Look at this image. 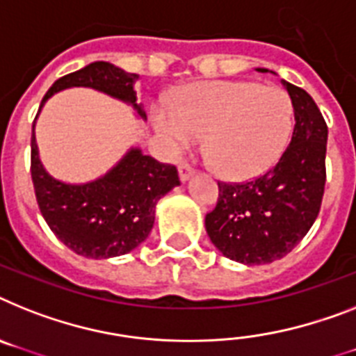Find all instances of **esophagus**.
<instances>
[{
	"instance_id": "obj_1",
	"label": "esophagus",
	"mask_w": 356,
	"mask_h": 356,
	"mask_svg": "<svg viewBox=\"0 0 356 356\" xmlns=\"http://www.w3.org/2000/svg\"><path fill=\"white\" fill-rule=\"evenodd\" d=\"M192 175H193V168L190 166V164L183 163L181 166H179V177H181V181H183V183L192 177Z\"/></svg>"
}]
</instances>
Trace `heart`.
Instances as JSON below:
<instances>
[{
	"label": "heart",
	"mask_w": 356,
	"mask_h": 356,
	"mask_svg": "<svg viewBox=\"0 0 356 356\" xmlns=\"http://www.w3.org/2000/svg\"><path fill=\"white\" fill-rule=\"evenodd\" d=\"M295 106L288 92L244 81L188 86L173 108L155 115L157 132L172 154L204 137V150L228 179L257 177L284 154L293 132Z\"/></svg>",
	"instance_id": "obj_1"
}]
</instances>
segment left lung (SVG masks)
Listing matches in <instances>:
<instances>
[{
  "instance_id": "left-lung-1",
  "label": "left lung",
  "mask_w": 356,
  "mask_h": 356,
  "mask_svg": "<svg viewBox=\"0 0 356 356\" xmlns=\"http://www.w3.org/2000/svg\"><path fill=\"white\" fill-rule=\"evenodd\" d=\"M282 85L295 106L289 146L259 177L244 183L219 181L217 204L204 219L219 252L248 266L288 255L318 217L324 195L327 124L304 88L288 81Z\"/></svg>"
}]
</instances>
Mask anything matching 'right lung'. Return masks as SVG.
<instances>
[{"mask_svg": "<svg viewBox=\"0 0 356 356\" xmlns=\"http://www.w3.org/2000/svg\"><path fill=\"white\" fill-rule=\"evenodd\" d=\"M137 81V74H128L106 61H95L59 77L44 94L41 106L63 88L90 86L134 104L139 115L146 118L141 104H137L134 90ZM31 173L35 201L49 228L65 246L86 259H110L132 252L152 232L157 201L181 184L173 164L159 163L139 148L128 152L118 166L97 181L86 184L56 181L40 161L34 127Z\"/></svg>", "mask_w": 356, "mask_h": 356, "instance_id": "obj_1", "label": "right lung"}]
</instances>
